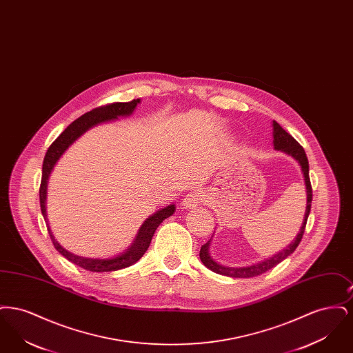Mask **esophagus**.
<instances>
[{"label":"esophagus","mask_w":353,"mask_h":353,"mask_svg":"<svg viewBox=\"0 0 353 353\" xmlns=\"http://www.w3.org/2000/svg\"><path fill=\"white\" fill-rule=\"evenodd\" d=\"M206 200V194L201 192V190H193V192H190V193H188L186 196L184 197V200H183V206L184 208H194V206H197L199 203H202V202Z\"/></svg>","instance_id":"obj_1"}]
</instances>
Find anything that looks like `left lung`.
Masks as SVG:
<instances>
[{
    "mask_svg": "<svg viewBox=\"0 0 353 353\" xmlns=\"http://www.w3.org/2000/svg\"><path fill=\"white\" fill-rule=\"evenodd\" d=\"M274 125V148L278 151H283L287 154H291L294 159H296L301 164L303 170V176H304V181H305V189H307V209H305V214H304V221H303L302 228L298 236L295 238V241L282 252L274 255L272 258H270L268 261H263L261 263L252 265L249 268H226V266H221L217 262H214L210 255H209V242L203 243L200 250V259L202 263L212 271L221 274V275H226V276H232V278H252V276H258L270 269L275 268L278 263H281L283 259H285L290 254L295 252V249L299 246L301 241H302L304 230H305V223L307 219L310 216V210H311V202H312V186L310 181V174H308V160L305 156V152L303 150L302 145L288 134L285 130L276 123L272 121Z\"/></svg>",
    "mask_w": 353,
    "mask_h": 353,
    "instance_id": "left-lung-1",
    "label": "left lung"
}]
</instances>
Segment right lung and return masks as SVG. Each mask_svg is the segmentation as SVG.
I'll list each match as a JSON object with an SVG mask.
<instances>
[{
    "instance_id": "obj_1",
    "label": "right lung",
    "mask_w": 353,
    "mask_h": 353,
    "mask_svg": "<svg viewBox=\"0 0 353 353\" xmlns=\"http://www.w3.org/2000/svg\"><path fill=\"white\" fill-rule=\"evenodd\" d=\"M140 101V99H134V101H127V103H110L105 105H101L94 108L92 111L87 112L82 115L81 118L74 120L68 128L59 134L52 143H51L49 150L45 154L43 159V165H42V179H41V185H39V203H41V212L43 214L45 222H48L46 217V188H48V179L50 174L51 169L57 160L61 157V154L68 150V145L78 139L81 134L85 132L88 128L92 125H97L99 123H103L105 120H112L118 117H125L132 114V111L136 107V104ZM174 212V205H169L167 208L159 210L156 214L147 219L143 226L140 228L137 236L134 239V245L123 254H120L115 258H105V259H98V258H84L75 254L68 252L66 249H63L52 236L49 223H48V232L50 235L51 242L54 248L61 252L66 259L72 262L74 265L87 270V271H94V272H105V271H117V270L128 268L137 262L144 252L148 250L150 243H151L152 236L154 234L156 229L159 225L165 219L170 217Z\"/></svg>"
}]
</instances>
